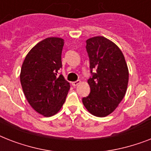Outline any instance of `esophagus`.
Returning <instances> with one entry per match:
<instances>
[{
    "mask_svg": "<svg viewBox=\"0 0 151 151\" xmlns=\"http://www.w3.org/2000/svg\"><path fill=\"white\" fill-rule=\"evenodd\" d=\"M80 83H81V81L80 80L76 81H73V82H72V85H73V86H77V85H79Z\"/></svg>",
    "mask_w": 151,
    "mask_h": 151,
    "instance_id": "34e87169",
    "label": "esophagus"
}]
</instances>
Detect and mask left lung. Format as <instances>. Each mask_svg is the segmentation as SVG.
<instances>
[{"instance_id":"left-lung-1","label":"left lung","mask_w":151,"mask_h":151,"mask_svg":"<svg viewBox=\"0 0 151 151\" xmlns=\"http://www.w3.org/2000/svg\"><path fill=\"white\" fill-rule=\"evenodd\" d=\"M92 78L88 80L90 94L82 102L90 114L103 117L117 107L126 93L129 69L122 52L113 41L97 36L86 41ZM96 68V73H92Z\"/></svg>"}]
</instances>
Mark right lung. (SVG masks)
<instances>
[{
    "label": "right lung",
    "instance_id": "right-lung-1",
    "mask_svg": "<svg viewBox=\"0 0 151 151\" xmlns=\"http://www.w3.org/2000/svg\"><path fill=\"white\" fill-rule=\"evenodd\" d=\"M64 40L48 37L28 52L21 68L20 82L28 103L45 117L59 112L70 88L63 76L58 75L62 67Z\"/></svg>",
    "mask_w": 151,
    "mask_h": 151
}]
</instances>
